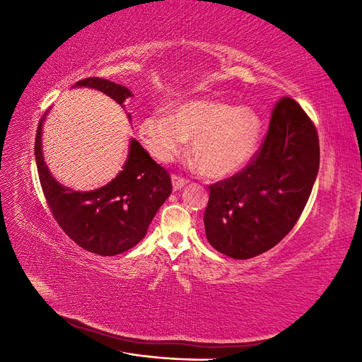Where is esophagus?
<instances>
[{
	"mask_svg": "<svg viewBox=\"0 0 362 362\" xmlns=\"http://www.w3.org/2000/svg\"><path fill=\"white\" fill-rule=\"evenodd\" d=\"M185 184H187V181H185L184 178L177 177V175H173V177H172V187H173V190H175V192H177V190H181Z\"/></svg>",
	"mask_w": 362,
	"mask_h": 362,
	"instance_id": "1",
	"label": "esophagus"
}]
</instances>
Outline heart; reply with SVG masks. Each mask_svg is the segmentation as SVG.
<instances>
[{
	"label": "heart",
	"mask_w": 362,
	"mask_h": 362,
	"mask_svg": "<svg viewBox=\"0 0 362 362\" xmlns=\"http://www.w3.org/2000/svg\"><path fill=\"white\" fill-rule=\"evenodd\" d=\"M140 139L160 163H170L193 140L199 170L211 178H226L246 168L259 145L262 120L252 107H233L213 100L178 104L170 115L146 116Z\"/></svg>",
	"instance_id": "1"
}]
</instances>
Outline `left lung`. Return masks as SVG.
Masks as SVG:
<instances>
[{"label":"left lung","instance_id":"left-lung-1","mask_svg":"<svg viewBox=\"0 0 362 362\" xmlns=\"http://www.w3.org/2000/svg\"><path fill=\"white\" fill-rule=\"evenodd\" d=\"M319 163V136L311 119L291 98H282L249 166L210 185L204 214L208 242L235 259L276 246L308 202Z\"/></svg>","mask_w":362,"mask_h":362}]
</instances>
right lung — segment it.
<instances>
[{"label":"right lung","mask_w":362,"mask_h":362,"mask_svg":"<svg viewBox=\"0 0 362 362\" xmlns=\"http://www.w3.org/2000/svg\"><path fill=\"white\" fill-rule=\"evenodd\" d=\"M74 87L100 90L122 108L128 98L134 96L125 86L96 76L81 80ZM48 112L39 122L35 157L42 190L54 218L76 245L96 255L113 257L134 247L144 240L158 208L172 193L168 170L152 160L133 137L116 178L89 192L69 189L52 177L43 158L42 131ZM127 116L131 120V115Z\"/></svg>","instance_id":"add662e5"}]
</instances>
